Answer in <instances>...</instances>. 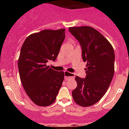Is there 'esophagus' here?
<instances>
[{
  "instance_id": "1",
  "label": "esophagus",
  "mask_w": 129,
  "mask_h": 129,
  "mask_svg": "<svg viewBox=\"0 0 129 129\" xmlns=\"http://www.w3.org/2000/svg\"><path fill=\"white\" fill-rule=\"evenodd\" d=\"M64 77H65L66 80L68 79H74L75 74L73 73L68 72H64Z\"/></svg>"
}]
</instances>
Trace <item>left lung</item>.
<instances>
[{
	"label": "left lung",
	"mask_w": 129,
	"mask_h": 129,
	"mask_svg": "<svg viewBox=\"0 0 129 129\" xmlns=\"http://www.w3.org/2000/svg\"><path fill=\"white\" fill-rule=\"evenodd\" d=\"M69 31L80 43L83 60L87 62L86 77L75 78L73 99L79 105L90 107L102 98L110 86L114 74V51L109 41L90 26L70 27Z\"/></svg>",
	"instance_id": "1"
}]
</instances>
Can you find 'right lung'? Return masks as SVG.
Wrapping results in <instances>:
<instances>
[{
	"label": "right lung",
	"mask_w": 129,
	"mask_h": 129,
	"mask_svg": "<svg viewBox=\"0 0 129 129\" xmlns=\"http://www.w3.org/2000/svg\"><path fill=\"white\" fill-rule=\"evenodd\" d=\"M65 38V29H44L28 36L22 44L18 60L22 86L37 105L46 107L54 103L64 77L46 65L55 61Z\"/></svg>",
	"instance_id": "obj_1"
}]
</instances>
